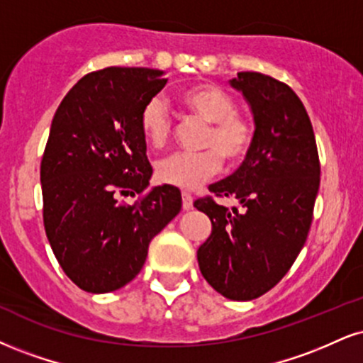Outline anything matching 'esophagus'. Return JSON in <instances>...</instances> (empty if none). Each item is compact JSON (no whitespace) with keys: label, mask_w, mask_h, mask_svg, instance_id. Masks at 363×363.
I'll return each mask as SVG.
<instances>
[{"label":"esophagus","mask_w":363,"mask_h":363,"mask_svg":"<svg viewBox=\"0 0 363 363\" xmlns=\"http://www.w3.org/2000/svg\"><path fill=\"white\" fill-rule=\"evenodd\" d=\"M191 208H193V196L189 193H182V209L189 211Z\"/></svg>","instance_id":"34e87169"}]
</instances>
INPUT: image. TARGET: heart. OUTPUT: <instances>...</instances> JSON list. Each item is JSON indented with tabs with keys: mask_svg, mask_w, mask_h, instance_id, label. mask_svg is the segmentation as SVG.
<instances>
[{
	"mask_svg": "<svg viewBox=\"0 0 363 363\" xmlns=\"http://www.w3.org/2000/svg\"><path fill=\"white\" fill-rule=\"evenodd\" d=\"M179 106L191 116L206 121L198 154L177 152L155 165L157 181L182 191H194L215 177L223 162L238 167L252 154L257 123L252 113L238 110V101L228 89L215 82H196L176 94ZM140 130L152 147L169 143L172 120L160 99H150L140 111Z\"/></svg>",
	"mask_w": 363,
	"mask_h": 363,
	"instance_id": "b5f03b06",
	"label": "heart"
}]
</instances>
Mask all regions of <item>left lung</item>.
<instances>
[{
    "label": "left lung",
    "instance_id": "left-lung-1",
    "mask_svg": "<svg viewBox=\"0 0 363 363\" xmlns=\"http://www.w3.org/2000/svg\"><path fill=\"white\" fill-rule=\"evenodd\" d=\"M231 86L250 103L257 140L233 176L209 186L213 196L194 201L213 223L198 262L216 292L250 301L289 272L306 243L321 165L308 113L286 82L238 72ZM215 195L238 199L244 211L231 213L216 203Z\"/></svg>",
    "mask_w": 363,
    "mask_h": 363
}]
</instances>
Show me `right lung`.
Listing matches in <instances>:
<instances>
[{
    "mask_svg": "<svg viewBox=\"0 0 363 363\" xmlns=\"http://www.w3.org/2000/svg\"><path fill=\"white\" fill-rule=\"evenodd\" d=\"M165 72L104 67L81 77L52 120L40 164L43 226L57 262L82 291L103 294L133 281L148 243L179 215L181 193L150 187L140 111ZM138 195L133 205L121 201Z\"/></svg>",
    "mask_w": 363,
    "mask_h": 363,
    "instance_id": "add662e5",
    "label": "right lung"
}]
</instances>
